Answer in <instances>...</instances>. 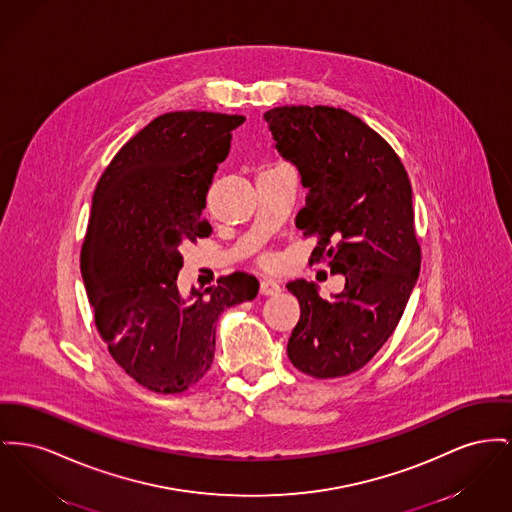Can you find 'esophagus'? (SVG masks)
<instances>
[{"label":"esophagus","mask_w":512,"mask_h":512,"mask_svg":"<svg viewBox=\"0 0 512 512\" xmlns=\"http://www.w3.org/2000/svg\"><path fill=\"white\" fill-rule=\"evenodd\" d=\"M280 290H282V288H280V284H278L276 280L267 278V280L261 282V294H263V296H274V294H278Z\"/></svg>","instance_id":"1"}]
</instances>
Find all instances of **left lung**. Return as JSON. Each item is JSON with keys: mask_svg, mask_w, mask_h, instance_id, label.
<instances>
[{"mask_svg": "<svg viewBox=\"0 0 512 512\" xmlns=\"http://www.w3.org/2000/svg\"><path fill=\"white\" fill-rule=\"evenodd\" d=\"M263 118L307 189L296 226L319 238L311 261H327L346 280L331 300L315 282L286 284L301 311L288 358L311 377H342L389 340L416 286L412 185L391 145L346 110L280 106Z\"/></svg>", "mask_w": 512, "mask_h": 512, "instance_id": "obj_1", "label": "left lung"}]
</instances>
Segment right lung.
Instances as JSON below:
<instances>
[{"mask_svg":"<svg viewBox=\"0 0 512 512\" xmlns=\"http://www.w3.org/2000/svg\"><path fill=\"white\" fill-rule=\"evenodd\" d=\"M243 116L170 112L129 139L92 195L81 251L94 323L112 358L149 391L176 394L209 369L216 321L253 300L259 282L234 272L181 294V245L211 236L201 218L218 164Z\"/></svg>","mask_w":512,"mask_h":512,"instance_id":"obj_1","label":"right lung"}]
</instances>
